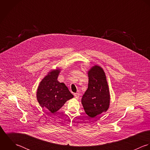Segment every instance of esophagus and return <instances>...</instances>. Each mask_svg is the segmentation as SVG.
<instances>
[{"mask_svg": "<svg viewBox=\"0 0 150 150\" xmlns=\"http://www.w3.org/2000/svg\"><path fill=\"white\" fill-rule=\"evenodd\" d=\"M74 96L75 97V98H79V93H74Z\"/></svg>", "mask_w": 150, "mask_h": 150, "instance_id": "1", "label": "esophagus"}]
</instances>
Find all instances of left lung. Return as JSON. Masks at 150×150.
<instances>
[{"instance_id": "1", "label": "left lung", "mask_w": 150, "mask_h": 150, "mask_svg": "<svg viewBox=\"0 0 150 150\" xmlns=\"http://www.w3.org/2000/svg\"><path fill=\"white\" fill-rule=\"evenodd\" d=\"M88 88L81 101L86 114L94 118L109 108L110 95L105 73L99 66L93 67L88 72Z\"/></svg>"}]
</instances>
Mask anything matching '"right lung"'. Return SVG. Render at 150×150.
<instances>
[{"label": "right lung", "mask_w": 150, "mask_h": 150, "mask_svg": "<svg viewBox=\"0 0 150 150\" xmlns=\"http://www.w3.org/2000/svg\"><path fill=\"white\" fill-rule=\"evenodd\" d=\"M59 73V69L50 72L40 82L36 93L40 105L52 113L59 110L67 100L74 97L65 85L57 81Z\"/></svg>", "instance_id": "right-lung-1"}]
</instances>
